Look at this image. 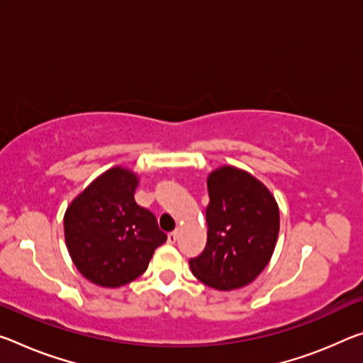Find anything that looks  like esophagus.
Here are the masks:
<instances>
[{
    "mask_svg": "<svg viewBox=\"0 0 363 363\" xmlns=\"http://www.w3.org/2000/svg\"><path fill=\"white\" fill-rule=\"evenodd\" d=\"M177 238H179V233H177V231L169 233V234H168V242H169V244H176Z\"/></svg>",
    "mask_w": 363,
    "mask_h": 363,
    "instance_id": "1",
    "label": "esophagus"
}]
</instances>
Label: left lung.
Instances as JSON below:
<instances>
[{
    "mask_svg": "<svg viewBox=\"0 0 363 363\" xmlns=\"http://www.w3.org/2000/svg\"><path fill=\"white\" fill-rule=\"evenodd\" d=\"M208 238L202 254L189 260L195 278L218 291L252 283L273 255L279 210L272 192L247 171L221 166L206 181Z\"/></svg>",
    "mask_w": 363,
    "mask_h": 363,
    "instance_id": "left-lung-1",
    "label": "left lung"
}]
</instances>
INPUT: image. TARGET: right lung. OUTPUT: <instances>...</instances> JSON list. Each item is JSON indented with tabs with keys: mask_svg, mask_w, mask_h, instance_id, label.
<instances>
[{
	"mask_svg": "<svg viewBox=\"0 0 363 363\" xmlns=\"http://www.w3.org/2000/svg\"><path fill=\"white\" fill-rule=\"evenodd\" d=\"M139 177L108 169L79 194L65 215L66 245L82 276L119 287L145 273L157 247L166 242L152 211L135 203Z\"/></svg>",
	"mask_w": 363,
	"mask_h": 363,
	"instance_id": "right-lung-1",
	"label": "right lung"
}]
</instances>
